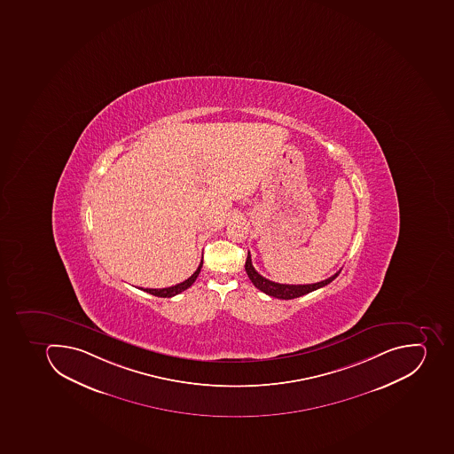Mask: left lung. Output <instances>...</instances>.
<instances>
[{
  "instance_id": "left-lung-1",
  "label": "left lung",
  "mask_w": 454,
  "mask_h": 454,
  "mask_svg": "<svg viewBox=\"0 0 454 454\" xmlns=\"http://www.w3.org/2000/svg\"><path fill=\"white\" fill-rule=\"evenodd\" d=\"M246 271H247V276L251 283L254 284L255 287H257L260 292L266 293L267 295H271V297H276V299L292 300L301 297V295L304 294H309V293L314 292V290H317V288L325 287V286L332 283V281L339 276L341 270L337 271L334 276L328 277L325 280L318 281V283L314 284L274 283V281L269 280L266 277H262V274L257 273V270L253 267L250 251H248L247 260H246Z\"/></svg>"
}]
</instances>
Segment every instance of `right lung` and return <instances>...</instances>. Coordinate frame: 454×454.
<instances>
[{
    "label": "right lung",
    "mask_w": 454,
    "mask_h": 454,
    "mask_svg": "<svg viewBox=\"0 0 454 454\" xmlns=\"http://www.w3.org/2000/svg\"><path fill=\"white\" fill-rule=\"evenodd\" d=\"M201 267H203V260L200 262L199 269L194 271L192 277H188L187 280L183 281V283L176 284V286H171V287L167 288H143L140 287L143 292L150 293V294L157 295V297H174V295L180 294L181 292H184L187 290L190 286H192V283L196 281L197 277H199L200 271H201Z\"/></svg>",
    "instance_id": "add662e5"
}]
</instances>
